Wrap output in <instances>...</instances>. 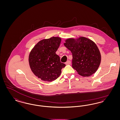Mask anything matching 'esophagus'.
<instances>
[{
	"instance_id": "obj_1",
	"label": "esophagus",
	"mask_w": 120,
	"mask_h": 120,
	"mask_svg": "<svg viewBox=\"0 0 120 120\" xmlns=\"http://www.w3.org/2000/svg\"><path fill=\"white\" fill-rule=\"evenodd\" d=\"M71 61L70 60H68L67 62H66L65 64H66V65H69L71 64Z\"/></svg>"
}]
</instances>
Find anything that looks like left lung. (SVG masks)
<instances>
[{
	"label": "left lung",
	"mask_w": 120,
	"mask_h": 120,
	"mask_svg": "<svg viewBox=\"0 0 120 120\" xmlns=\"http://www.w3.org/2000/svg\"><path fill=\"white\" fill-rule=\"evenodd\" d=\"M72 55V67L83 76L94 73L101 62V54L96 45L84 37L75 40L68 39L64 44Z\"/></svg>",
	"instance_id": "1"
}]
</instances>
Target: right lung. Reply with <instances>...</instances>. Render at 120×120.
Returning a JSON list of instances; mask_svg holds the SVG:
<instances>
[{
	"label": "right lung",
	"instance_id": "obj_1",
	"mask_svg": "<svg viewBox=\"0 0 120 120\" xmlns=\"http://www.w3.org/2000/svg\"><path fill=\"white\" fill-rule=\"evenodd\" d=\"M61 39L52 37L39 42L30 52L29 62L32 72L41 80L52 81L61 73L66 65L56 53Z\"/></svg>",
	"mask_w": 120,
	"mask_h": 120
}]
</instances>
